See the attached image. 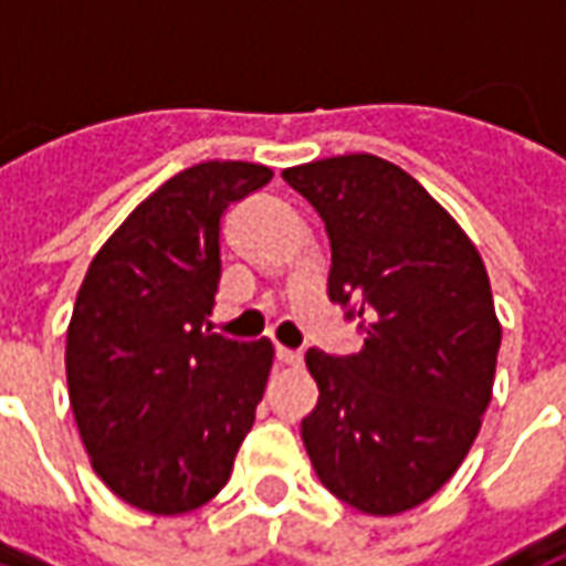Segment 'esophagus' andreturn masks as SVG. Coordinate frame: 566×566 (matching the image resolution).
Listing matches in <instances>:
<instances>
[{
    "label": "esophagus",
    "instance_id": "esophagus-1",
    "mask_svg": "<svg viewBox=\"0 0 566 566\" xmlns=\"http://www.w3.org/2000/svg\"><path fill=\"white\" fill-rule=\"evenodd\" d=\"M276 360L286 366H302V360H305V357H302V350H292V348H283V345H280V348H276Z\"/></svg>",
    "mask_w": 566,
    "mask_h": 566
}]
</instances>
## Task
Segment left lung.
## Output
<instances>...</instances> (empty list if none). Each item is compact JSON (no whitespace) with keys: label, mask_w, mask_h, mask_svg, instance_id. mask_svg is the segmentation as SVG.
<instances>
[{"label":"left lung","mask_w":566,"mask_h":566,"mask_svg":"<svg viewBox=\"0 0 566 566\" xmlns=\"http://www.w3.org/2000/svg\"><path fill=\"white\" fill-rule=\"evenodd\" d=\"M326 224L329 298L360 321L357 354L321 348L302 440L323 486L357 512L403 514L447 484L481 431L502 342L484 259L412 175L373 154L283 171Z\"/></svg>","instance_id":"left-lung-1"}]
</instances>
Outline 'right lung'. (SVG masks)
Segmentation results:
<instances>
[{
	"label": "right lung",
	"mask_w": 566,
	"mask_h": 566,
	"mask_svg": "<svg viewBox=\"0 0 566 566\" xmlns=\"http://www.w3.org/2000/svg\"><path fill=\"white\" fill-rule=\"evenodd\" d=\"M274 178L200 163L157 187L85 271L67 326V388L95 474L150 514H185L228 484L274 345L212 333L221 216Z\"/></svg>",
	"instance_id": "right-lung-1"
}]
</instances>
